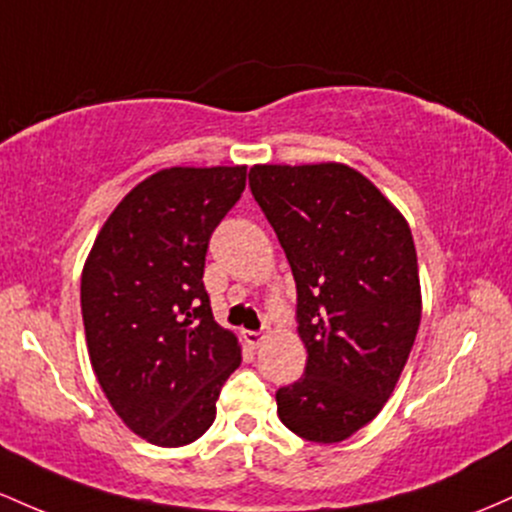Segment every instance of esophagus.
<instances>
[{
	"instance_id": "esophagus-1",
	"label": "esophagus",
	"mask_w": 512,
	"mask_h": 512,
	"mask_svg": "<svg viewBox=\"0 0 512 512\" xmlns=\"http://www.w3.org/2000/svg\"><path fill=\"white\" fill-rule=\"evenodd\" d=\"M244 341L249 343L251 348H258L263 343V331H244Z\"/></svg>"
}]
</instances>
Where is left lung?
I'll return each mask as SVG.
<instances>
[{
  "instance_id": "left-lung-1",
  "label": "left lung",
  "mask_w": 512,
  "mask_h": 512,
  "mask_svg": "<svg viewBox=\"0 0 512 512\" xmlns=\"http://www.w3.org/2000/svg\"><path fill=\"white\" fill-rule=\"evenodd\" d=\"M249 186L292 268L307 348L304 375L275 392L278 416L304 440L341 442L382 411L416 341L411 229L343 164L254 166Z\"/></svg>"
}]
</instances>
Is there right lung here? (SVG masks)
Instances as JSON below:
<instances>
[{
  "instance_id": "right-lung-1",
  "label": "right lung",
  "mask_w": 512,
  "mask_h": 512,
  "mask_svg": "<svg viewBox=\"0 0 512 512\" xmlns=\"http://www.w3.org/2000/svg\"><path fill=\"white\" fill-rule=\"evenodd\" d=\"M246 166L149 176L120 200L82 273V319L96 380L125 426L159 447L198 440L241 363L212 317L205 254L237 205Z\"/></svg>"
}]
</instances>
